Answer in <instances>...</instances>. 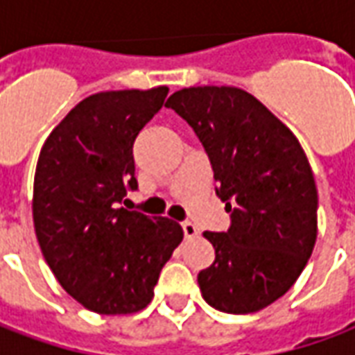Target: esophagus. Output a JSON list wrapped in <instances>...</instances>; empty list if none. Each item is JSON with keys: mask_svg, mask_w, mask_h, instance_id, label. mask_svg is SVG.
Segmentation results:
<instances>
[{"mask_svg": "<svg viewBox=\"0 0 355 355\" xmlns=\"http://www.w3.org/2000/svg\"><path fill=\"white\" fill-rule=\"evenodd\" d=\"M182 232H184V236L188 239L198 236V228H196V224L192 223H182Z\"/></svg>", "mask_w": 355, "mask_h": 355, "instance_id": "esophagus-1", "label": "esophagus"}]
</instances>
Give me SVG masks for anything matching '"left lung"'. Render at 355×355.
<instances>
[{"label":"left lung","mask_w":355,"mask_h":355,"mask_svg":"<svg viewBox=\"0 0 355 355\" xmlns=\"http://www.w3.org/2000/svg\"><path fill=\"white\" fill-rule=\"evenodd\" d=\"M165 106L205 148L216 196L230 213L228 232H205L215 262L198 274L209 306L251 313L297 282L318 238V190L297 137L238 87H190Z\"/></svg>","instance_id":"1"}]
</instances>
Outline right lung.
<instances>
[{
	"label": "right lung",
	"mask_w": 355,
	"mask_h": 355,
	"mask_svg": "<svg viewBox=\"0 0 355 355\" xmlns=\"http://www.w3.org/2000/svg\"><path fill=\"white\" fill-rule=\"evenodd\" d=\"M167 87L104 91L81 101L45 140L34 178V228L62 289L104 315L139 312L182 241L167 216L127 211L137 190L132 144Z\"/></svg>",
	"instance_id": "1"
}]
</instances>
